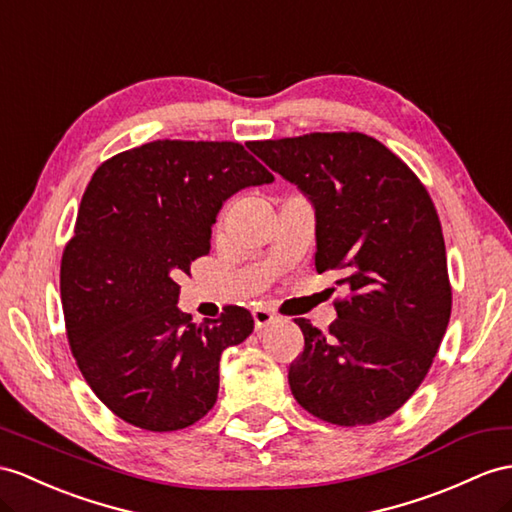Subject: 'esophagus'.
I'll use <instances>...</instances> for the list:
<instances>
[{
	"instance_id": "esophagus-1",
	"label": "esophagus",
	"mask_w": 512,
	"mask_h": 512,
	"mask_svg": "<svg viewBox=\"0 0 512 512\" xmlns=\"http://www.w3.org/2000/svg\"><path fill=\"white\" fill-rule=\"evenodd\" d=\"M254 323H256V330H263V328H267V326H271L273 321H276V315L271 313L269 308H265V306H260V308H254Z\"/></svg>"
}]
</instances>
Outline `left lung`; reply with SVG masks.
<instances>
[{
	"label": "left lung",
	"instance_id": "left-lung-1",
	"mask_svg": "<svg viewBox=\"0 0 512 512\" xmlns=\"http://www.w3.org/2000/svg\"><path fill=\"white\" fill-rule=\"evenodd\" d=\"M249 149L297 184L317 213L315 267L347 295L321 332L295 319L304 350L289 367L297 404L334 426H371L426 378L452 313L445 241L432 197L406 162L363 132H310Z\"/></svg>",
	"mask_w": 512,
	"mask_h": 512
}]
</instances>
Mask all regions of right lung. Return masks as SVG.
Masks as SVG:
<instances>
[{"label": "right lung", "mask_w": 512, "mask_h": 512, "mask_svg": "<svg viewBox=\"0 0 512 512\" xmlns=\"http://www.w3.org/2000/svg\"><path fill=\"white\" fill-rule=\"evenodd\" d=\"M269 182L234 141H152L93 173L60 260L62 313L84 380L130 426L182 430L215 406L221 352L254 319L226 306L197 326L176 280L208 254L223 202Z\"/></svg>", "instance_id": "right-lung-1"}]
</instances>
